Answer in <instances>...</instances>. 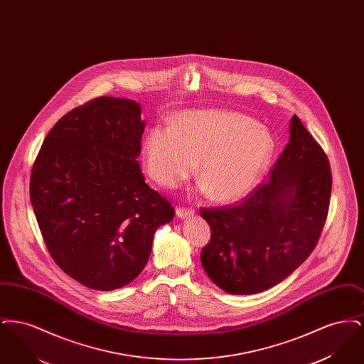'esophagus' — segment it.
<instances>
[{"instance_id": "obj_1", "label": "esophagus", "mask_w": 364, "mask_h": 364, "mask_svg": "<svg viewBox=\"0 0 364 364\" xmlns=\"http://www.w3.org/2000/svg\"><path fill=\"white\" fill-rule=\"evenodd\" d=\"M176 215L178 218H188L193 215V208H176Z\"/></svg>"}]
</instances>
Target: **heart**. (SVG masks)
Instances as JSON below:
<instances>
[{
  "label": "heart",
  "instance_id": "1",
  "mask_svg": "<svg viewBox=\"0 0 364 364\" xmlns=\"http://www.w3.org/2000/svg\"><path fill=\"white\" fill-rule=\"evenodd\" d=\"M276 139L264 125L229 110H192L171 127L156 125L144 138L143 158L150 177L174 188L196 169L199 191L218 202H235L259 184Z\"/></svg>",
  "mask_w": 364,
  "mask_h": 364
}]
</instances>
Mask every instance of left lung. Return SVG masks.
Here are the masks:
<instances>
[{
	"mask_svg": "<svg viewBox=\"0 0 364 364\" xmlns=\"http://www.w3.org/2000/svg\"><path fill=\"white\" fill-rule=\"evenodd\" d=\"M328 156L294 116L289 141L267 183L235 206L205 208L211 239L202 250L210 279L232 294L263 292L310 257L329 210Z\"/></svg>",
	"mask_w": 364,
	"mask_h": 364,
	"instance_id": "obj_1",
	"label": "left lung"
}]
</instances>
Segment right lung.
<instances>
[{
  "instance_id": "add662e5",
  "label": "right lung",
  "mask_w": 364,
  "mask_h": 364,
  "mask_svg": "<svg viewBox=\"0 0 364 364\" xmlns=\"http://www.w3.org/2000/svg\"><path fill=\"white\" fill-rule=\"evenodd\" d=\"M127 98L101 97L61 117L35 159L30 196L60 269L95 291L138 277L171 203L144 183L136 158L146 122Z\"/></svg>"
}]
</instances>
